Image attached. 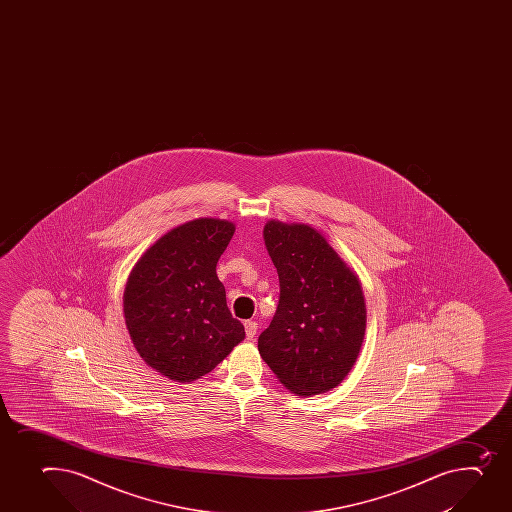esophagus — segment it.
Instances as JSON below:
<instances>
[{
  "instance_id": "1",
  "label": "esophagus",
  "mask_w": 512,
  "mask_h": 512,
  "mask_svg": "<svg viewBox=\"0 0 512 512\" xmlns=\"http://www.w3.org/2000/svg\"><path fill=\"white\" fill-rule=\"evenodd\" d=\"M257 329H259V324L257 322H253V320H247L245 322V332H247V339L252 340L255 335H257Z\"/></svg>"
}]
</instances>
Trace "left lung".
Segmentation results:
<instances>
[{
	"label": "left lung",
	"mask_w": 512,
	"mask_h": 512,
	"mask_svg": "<svg viewBox=\"0 0 512 512\" xmlns=\"http://www.w3.org/2000/svg\"><path fill=\"white\" fill-rule=\"evenodd\" d=\"M264 240L280 297L260 334V355L290 392L324 394L349 374L364 342L367 310L359 279L310 225L270 220Z\"/></svg>",
	"instance_id": "left-lung-1"
}]
</instances>
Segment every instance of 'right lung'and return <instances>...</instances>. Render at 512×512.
I'll return each mask as SVG.
<instances>
[{
	"mask_svg": "<svg viewBox=\"0 0 512 512\" xmlns=\"http://www.w3.org/2000/svg\"><path fill=\"white\" fill-rule=\"evenodd\" d=\"M233 232L218 218L183 223L158 238L128 277L123 312L133 345L170 380L200 379L245 337L217 277Z\"/></svg>",
	"mask_w": 512,
	"mask_h": 512,
	"instance_id": "right-lung-1",
	"label": "right lung"
}]
</instances>
